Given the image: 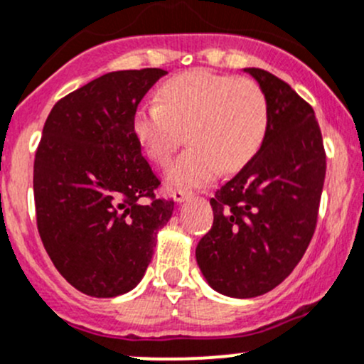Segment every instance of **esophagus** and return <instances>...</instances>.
Returning <instances> with one entry per match:
<instances>
[{"label": "esophagus", "instance_id": "obj_1", "mask_svg": "<svg viewBox=\"0 0 364 364\" xmlns=\"http://www.w3.org/2000/svg\"><path fill=\"white\" fill-rule=\"evenodd\" d=\"M172 198H174L176 202H178V204H181V202H185L186 198H190V192H186V190H181V188H176V190H172Z\"/></svg>", "mask_w": 364, "mask_h": 364}]
</instances>
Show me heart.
<instances>
[{"mask_svg": "<svg viewBox=\"0 0 364 364\" xmlns=\"http://www.w3.org/2000/svg\"><path fill=\"white\" fill-rule=\"evenodd\" d=\"M156 101L136 109L132 132L144 155L160 166L167 164L185 132L190 148L167 169L171 186H204L220 169H242L265 141L269 102L252 80L186 71L167 80Z\"/></svg>", "mask_w": 364, "mask_h": 364, "instance_id": "obj_1", "label": "heart"}]
</instances>
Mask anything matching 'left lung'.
<instances>
[{"instance_id": "obj_1", "label": "left lung", "mask_w": 364, "mask_h": 364, "mask_svg": "<svg viewBox=\"0 0 364 364\" xmlns=\"http://www.w3.org/2000/svg\"><path fill=\"white\" fill-rule=\"evenodd\" d=\"M265 92L269 129L255 156L211 198V230L197 244L214 291L255 298L281 284L316 230L326 153L312 106L272 73L246 68Z\"/></svg>"}]
</instances>
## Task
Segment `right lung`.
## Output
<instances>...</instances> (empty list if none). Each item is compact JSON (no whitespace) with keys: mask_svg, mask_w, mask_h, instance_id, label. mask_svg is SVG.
<instances>
[{"mask_svg":"<svg viewBox=\"0 0 364 364\" xmlns=\"http://www.w3.org/2000/svg\"><path fill=\"white\" fill-rule=\"evenodd\" d=\"M164 75H102L57 101L45 122L33 178L38 232L59 274L89 296L136 288L172 216L132 132L137 105Z\"/></svg>","mask_w":364,"mask_h":364,"instance_id":"add662e5","label":"right lung"}]
</instances>
